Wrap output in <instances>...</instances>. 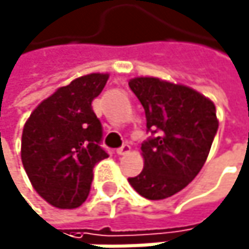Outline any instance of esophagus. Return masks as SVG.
<instances>
[{"instance_id": "esophagus-1", "label": "esophagus", "mask_w": 249, "mask_h": 249, "mask_svg": "<svg viewBox=\"0 0 249 249\" xmlns=\"http://www.w3.org/2000/svg\"><path fill=\"white\" fill-rule=\"evenodd\" d=\"M130 149H131V147H130V144H128V143H125V144H122L119 149H116V153H118V155H127V153L130 152Z\"/></svg>"}]
</instances>
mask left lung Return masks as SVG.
<instances>
[{
  "instance_id": "left-lung-1",
  "label": "left lung",
  "mask_w": 249,
  "mask_h": 249,
  "mask_svg": "<svg viewBox=\"0 0 249 249\" xmlns=\"http://www.w3.org/2000/svg\"><path fill=\"white\" fill-rule=\"evenodd\" d=\"M142 103L150 137L142 143L144 167L128 181L150 201L184 189L204 167L218 130L211 100L184 85L158 78L128 82Z\"/></svg>"
}]
</instances>
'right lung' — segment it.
I'll return each mask as SVG.
<instances>
[{
  "instance_id": "1",
  "label": "right lung",
  "mask_w": 249,
  "mask_h": 249,
  "mask_svg": "<svg viewBox=\"0 0 249 249\" xmlns=\"http://www.w3.org/2000/svg\"><path fill=\"white\" fill-rule=\"evenodd\" d=\"M109 75L91 73L45 99L22 134V162L41 196L57 208H76L88 196L94 167L107 158L103 127L91 103Z\"/></svg>"
}]
</instances>
